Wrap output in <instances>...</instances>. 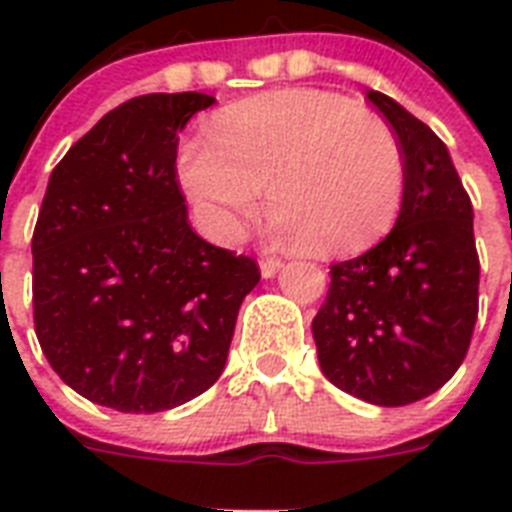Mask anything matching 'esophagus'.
I'll use <instances>...</instances> for the list:
<instances>
[{"label": "esophagus", "instance_id": "1", "mask_svg": "<svg viewBox=\"0 0 512 512\" xmlns=\"http://www.w3.org/2000/svg\"><path fill=\"white\" fill-rule=\"evenodd\" d=\"M279 271H281L279 260H263V263H260V273H263V279H273V276H276Z\"/></svg>", "mask_w": 512, "mask_h": 512}]
</instances>
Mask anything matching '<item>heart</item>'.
<instances>
[{"instance_id": "b5f03b06", "label": "heart", "mask_w": 512, "mask_h": 512, "mask_svg": "<svg viewBox=\"0 0 512 512\" xmlns=\"http://www.w3.org/2000/svg\"><path fill=\"white\" fill-rule=\"evenodd\" d=\"M177 175L217 241L239 239L268 188L271 247L316 257L377 244L406 188L404 151L388 124L321 90L268 92L225 108L207 140L180 154Z\"/></svg>"}]
</instances>
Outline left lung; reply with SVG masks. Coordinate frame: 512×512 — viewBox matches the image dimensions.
<instances>
[{
  "mask_svg": "<svg viewBox=\"0 0 512 512\" xmlns=\"http://www.w3.org/2000/svg\"><path fill=\"white\" fill-rule=\"evenodd\" d=\"M366 98L404 151V204L377 247L332 265L313 340L332 385L366 404L406 406L452 380L468 353L481 271L473 204L428 124L382 92Z\"/></svg>",
  "mask_w": 512,
  "mask_h": 512,
  "instance_id": "1",
  "label": "left lung"
}]
</instances>
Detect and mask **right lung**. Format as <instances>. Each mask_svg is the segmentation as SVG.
<instances>
[{
	"instance_id": "1",
	"label": "right lung",
	"mask_w": 512,
	"mask_h": 512,
	"mask_svg": "<svg viewBox=\"0 0 512 512\" xmlns=\"http://www.w3.org/2000/svg\"><path fill=\"white\" fill-rule=\"evenodd\" d=\"M215 103L154 92L108 111L52 170L36 220L34 327L58 377L92 404L154 414L223 374L255 260L191 231L177 132Z\"/></svg>"
}]
</instances>
